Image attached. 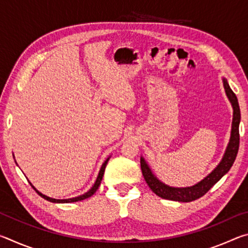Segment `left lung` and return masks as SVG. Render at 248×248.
<instances>
[{
	"instance_id": "8db88e82",
	"label": "left lung",
	"mask_w": 248,
	"mask_h": 248,
	"mask_svg": "<svg viewBox=\"0 0 248 248\" xmlns=\"http://www.w3.org/2000/svg\"><path fill=\"white\" fill-rule=\"evenodd\" d=\"M223 85L225 89V93L228 95L230 102L232 103L233 106V121H232V131H231V139L229 142L228 148H226L225 154L220 164L216 167V170L209 174L207 177L201 180L195 186L186 187V188H174L170 187L167 185L163 184L162 182L155 177L152 170L146 164V162L141 157V170L143 174L148 186L151 188L155 195L161 197L163 199L180 201V202H189V201L196 200L202 197L203 195L211 189L213 185H216L222 178V176L225 175L232 167L233 163L236 158L238 152V146H240V131H238V125L241 121V111L240 106H238L237 97L234 94V92L231 90L228 81L223 78Z\"/></svg>"
}]
</instances>
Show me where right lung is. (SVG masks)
Listing matches in <instances>:
<instances>
[{
  "instance_id": "obj_1",
  "label": "right lung",
  "mask_w": 248,
  "mask_h": 248,
  "mask_svg": "<svg viewBox=\"0 0 248 248\" xmlns=\"http://www.w3.org/2000/svg\"><path fill=\"white\" fill-rule=\"evenodd\" d=\"M108 159H109V157L106 159V161L104 162V164L102 165V169H100V170H99V174H98V177H97V179H96V182H95V184H94V186L91 188V189L87 191V192H85V194L84 195H82V196H79V197H75V198H71V199H53V198H50V197H47V196H45V195H43L41 194V192H39L38 190H36V188L32 186L31 185V187L33 188V189L36 190V192L37 194H38L40 197H43L44 199H46V200H48V201H51V202H59V203H68V202H75V201H81V200H84V199H86V198H89V197H91V196H93L95 192H96V190L98 189V187H99V185H100V183H102V179H103V176H104V171H105V167H106V165H107V162H108Z\"/></svg>"
}]
</instances>
